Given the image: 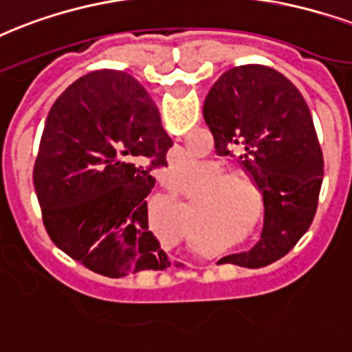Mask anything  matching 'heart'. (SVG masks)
Returning <instances> with one entry per match:
<instances>
[{
  "label": "heart",
  "instance_id": "obj_1",
  "mask_svg": "<svg viewBox=\"0 0 352 352\" xmlns=\"http://www.w3.org/2000/svg\"><path fill=\"white\" fill-rule=\"evenodd\" d=\"M190 168L188 164L184 170ZM201 177V181L212 179L194 199V212L201 216V223L221 229L232 238L253 234L264 223V195L251 177L230 173V168L221 162H203Z\"/></svg>",
  "mask_w": 352,
  "mask_h": 352
}]
</instances>
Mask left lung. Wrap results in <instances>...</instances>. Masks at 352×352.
I'll return each instance as SVG.
<instances>
[{
	"instance_id": "left-lung-1",
	"label": "left lung",
	"mask_w": 352,
	"mask_h": 352,
	"mask_svg": "<svg viewBox=\"0 0 352 352\" xmlns=\"http://www.w3.org/2000/svg\"><path fill=\"white\" fill-rule=\"evenodd\" d=\"M203 116L216 153L234 157L265 201L262 240L219 262L262 267L283 258L312 223L323 182V153L301 92L277 69L248 64L219 77Z\"/></svg>"
}]
</instances>
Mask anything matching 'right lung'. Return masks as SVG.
Segmentation results:
<instances>
[{
    "label": "right lung",
    "instance_id": "add662e5",
    "mask_svg": "<svg viewBox=\"0 0 352 352\" xmlns=\"http://www.w3.org/2000/svg\"><path fill=\"white\" fill-rule=\"evenodd\" d=\"M171 146L134 77L103 69L69 85L45 118L33 170L53 243L104 277L166 270L147 227V195Z\"/></svg>",
    "mask_w": 352,
    "mask_h": 352
}]
</instances>
